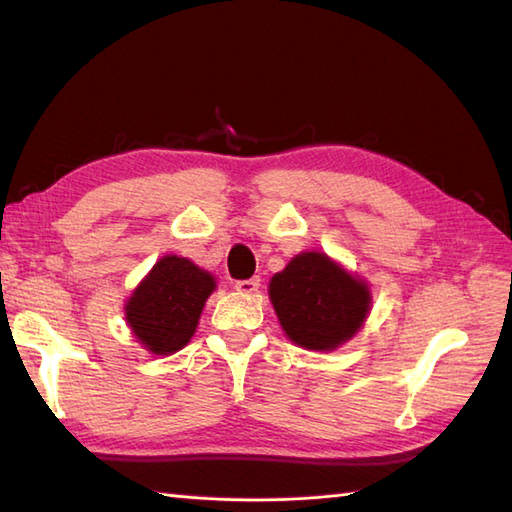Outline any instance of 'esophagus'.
<instances>
[{
    "instance_id": "34e87169",
    "label": "esophagus",
    "mask_w": 512,
    "mask_h": 512,
    "mask_svg": "<svg viewBox=\"0 0 512 512\" xmlns=\"http://www.w3.org/2000/svg\"><path fill=\"white\" fill-rule=\"evenodd\" d=\"M235 288L239 292H244V295H253L259 288V277H250V279H239L235 281Z\"/></svg>"
}]
</instances>
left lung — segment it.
<instances>
[{
    "mask_svg": "<svg viewBox=\"0 0 512 512\" xmlns=\"http://www.w3.org/2000/svg\"><path fill=\"white\" fill-rule=\"evenodd\" d=\"M270 301L290 341L330 352L358 332L372 297L328 255L301 253L270 279Z\"/></svg>",
    "mask_w": 512,
    "mask_h": 512,
    "instance_id": "obj_1",
    "label": "left lung"
}]
</instances>
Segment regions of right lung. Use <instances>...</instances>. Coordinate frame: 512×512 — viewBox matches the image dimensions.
Returning <instances> with one entry per match:
<instances>
[{
	"instance_id": "right-lung-1",
	"label": "right lung",
	"mask_w": 512,
	"mask_h": 512,
	"mask_svg": "<svg viewBox=\"0 0 512 512\" xmlns=\"http://www.w3.org/2000/svg\"><path fill=\"white\" fill-rule=\"evenodd\" d=\"M215 279L193 262L167 255L151 268L125 306L136 339L154 354H173L191 341Z\"/></svg>"
}]
</instances>
